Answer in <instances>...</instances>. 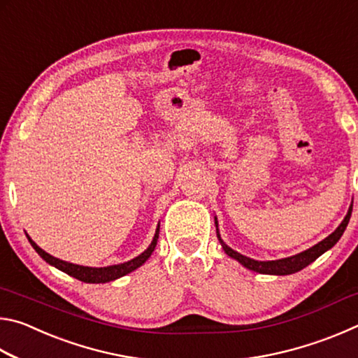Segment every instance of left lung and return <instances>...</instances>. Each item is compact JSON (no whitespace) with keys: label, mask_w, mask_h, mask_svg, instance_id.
Masks as SVG:
<instances>
[{"label":"left lung","mask_w":358,"mask_h":358,"mask_svg":"<svg viewBox=\"0 0 358 358\" xmlns=\"http://www.w3.org/2000/svg\"><path fill=\"white\" fill-rule=\"evenodd\" d=\"M350 215H352V205H350L346 217H344L343 222L339 224L338 229L333 234H330L325 240L319 241L317 245H314L313 248H310V250L296 254V256L280 259V260H268V262H259V260H254V259H250L246 256H241L240 252L234 251L232 248H229L226 243H224V241L220 237V232H217V229H216V235H217V240H220V243L222 246V250L226 251L227 256H230L235 260H238V262L243 266H246V268H250L252 271H257V273H264V275H292V273H295V271H300V270L305 268V266H308L311 262H314V260H316L319 256H322L325 251H329L330 248L336 245V241L341 238V235L344 234V230H346V227H348ZM216 227H217V222H216Z\"/></svg>","instance_id":"1"}]
</instances>
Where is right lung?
<instances>
[{
    "label": "right lung",
    "mask_w": 358,
    "mask_h": 358,
    "mask_svg": "<svg viewBox=\"0 0 358 358\" xmlns=\"http://www.w3.org/2000/svg\"><path fill=\"white\" fill-rule=\"evenodd\" d=\"M157 237H159V226H157V229H156L155 238H153V241H151V245L141 254V256H137L136 259L129 260V262H124V264H120V265L102 266V268H93V266H82V265L64 262V260H59L57 257L50 256V254H47L44 250H41V248L36 245L29 237H28V240H29V243H31V246L36 250V252H38L47 264L57 266L58 270H62V271H64V273L74 276L76 280L83 281V282H108V281L117 280V278H121V276L131 273V271H134L142 264H145V260H148V257L151 256V252L155 251L156 243H157Z\"/></svg>",
    "instance_id": "right-lung-1"
}]
</instances>
